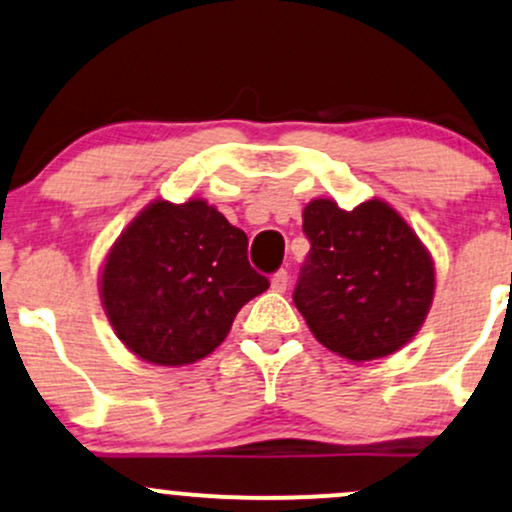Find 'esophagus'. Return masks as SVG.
<instances>
[{"label":"esophagus","instance_id":"obj_1","mask_svg":"<svg viewBox=\"0 0 512 512\" xmlns=\"http://www.w3.org/2000/svg\"><path fill=\"white\" fill-rule=\"evenodd\" d=\"M287 283H290V278H287V271H275L273 278H271V287L275 292H285L287 290Z\"/></svg>","mask_w":512,"mask_h":512}]
</instances>
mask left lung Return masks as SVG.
Listing matches in <instances>:
<instances>
[{
  "mask_svg": "<svg viewBox=\"0 0 512 512\" xmlns=\"http://www.w3.org/2000/svg\"><path fill=\"white\" fill-rule=\"evenodd\" d=\"M304 258L292 300L319 343L353 363L384 358L421 329L433 302L428 251L382 200L304 208Z\"/></svg>",
  "mask_w": 512,
  "mask_h": 512,
  "instance_id": "8db88e82",
  "label": "left lung"
}]
</instances>
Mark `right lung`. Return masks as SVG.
Wrapping results in <instances>:
<instances>
[{"mask_svg":"<svg viewBox=\"0 0 512 512\" xmlns=\"http://www.w3.org/2000/svg\"><path fill=\"white\" fill-rule=\"evenodd\" d=\"M249 239L205 200L152 203L106 258L101 297L120 341L147 363L188 365L225 341L246 302L268 290Z\"/></svg>","mask_w":512,"mask_h":512,"instance_id":"right-lung-1","label":"right lung"}]
</instances>
